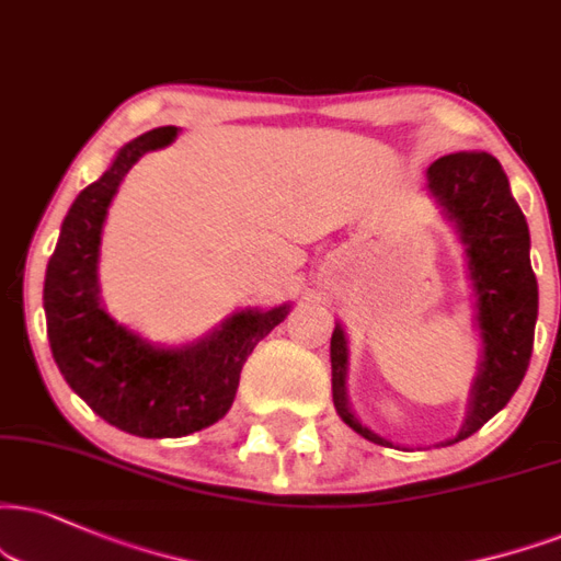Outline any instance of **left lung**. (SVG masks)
Listing matches in <instances>:
<instances>
[{
  "label": "left lung",
  "instance_id": "obj_1",
  "mask_svg": "<svg viewBox=\"0 0 561 561\" xmlns=\"http://www.w3.org/2000/svg\"><path fill=\"white\" fill-rule=\"evenodd\" d=\"M426 176L428 190L447 207L468 244L473 286L479 294L483 362L473 385L471 413L458 434V439H466L510 403L528 371L538 317V283L530 267L528 224L510 195V182L494 156H445L428 165ZM330 362L337 416L369 442L390 445L358 424L345 403L348 354L341 328H335L330 337Z\"/></svg>",
  "mask_w": 561,
  "mask_h": 561
}]
</instances>
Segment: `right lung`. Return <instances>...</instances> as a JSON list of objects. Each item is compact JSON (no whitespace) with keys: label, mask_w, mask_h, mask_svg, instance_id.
<instances>
[{"label":"right lung","mask_w":561,"mask_h":561,"mask_svg":"<svg viewBox=\"0 0 561 561\" xmlns=\"http://www.w3.org/2000/svg\"><path fill=\"white\" fill-rule=\"evenodd\" d=\"M176 133L158 127L127 142L112 169L80 192L61 224L44 283L48 343L67 385L103 421L148 439L184 437L224 419L237 398L241 366L288 314V307L233 314L203 343L163 351L103 312L95 265L108 205L127 171Z\"/></svg>","instance_id":"1"}]
</instances>
